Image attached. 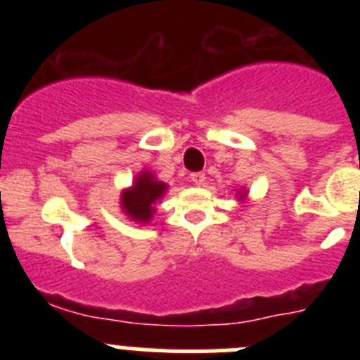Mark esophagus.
<instances>
[{
	"label": "esophagus",
	"instance_id": "obj_1",
	"mask_svg": "<svg viewBox=\"0 0 360 360\" xmlns=\"http://www.w3.org/2000/svg\"><path fill=\"white\" fill-rule=\"evenodd\" d=\"M191 182L195 184V186H202V184L205 182V174L200 173V171L198 173H193L191 174Z\"/></svg>",
	"mask_w": 360,
	"mask_h": 360
}]
</instances>
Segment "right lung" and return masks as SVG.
I'll list each match as a JSON object with an SVG mask.
<instances>
[{"instance_id":"obj_1","label":"right lung","mask_w":360,"mask_h":360,"mask_svg":"<svg viewBox=\"0 0 360 360\" xmlns=\"http://www.w3.org/2000/svg\"><path fill=\"white\" fill-rule=\"evenodd\" d=\"M167 189L164 182H157L151 173H142L135 180L131 189L122 193L124 211L136 221H149L155 212L153 205L158 198H162L164 191Z\"/></svg>"}]
</instances>
